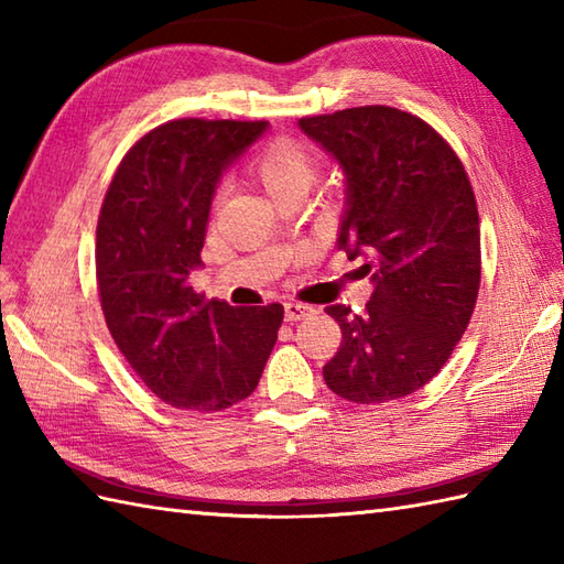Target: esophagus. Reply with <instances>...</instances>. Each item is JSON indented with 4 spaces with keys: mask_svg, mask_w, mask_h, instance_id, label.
<instances>
[{
    "mask_svg": "<svg viewBox=\"0 0 564 564\" xmlns=\"http://www.w3.org/2000/svg\"><path fill=\"white\" fill-rule=\"evenodd\" d=\"M283 313H285V322H297V319H307L310 315H315V307L303 305V303H285Z\"/></svg>",
    "mask_w": 564,
    "mask_h": 564,
    "instance_id": "obj_1",
    "label": "esophagus"
}]
</instances>
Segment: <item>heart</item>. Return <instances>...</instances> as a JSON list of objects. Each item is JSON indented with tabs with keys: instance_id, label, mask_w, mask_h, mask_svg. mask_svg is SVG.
Returning <instances> with one entry per match:
<instances>
[{
	"instance_id": "b5f03b06",
	"label": "heart",
	"mask_w": 564,
	"mask_h": 564,
	"mask_svg": "<svg viewBox=\"0 0 564 564\" xmlns=\"http://www.w3.org/2000/svg\"><path fill=\"white\" fill-rule=\"evenodd\" d=\"M249 174L275 203L289 196H305L315 182L317 162L313 152L293 140H271L249 162Z\"/></svg>"
}]
</instances>
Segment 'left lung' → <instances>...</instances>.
Instances as JSON below:
<instances>
[{"mask_svg": "<svg viewBox=\"0 0 564 564\" xmlns=\"http://www.w3.org/2000/svg\"><path fill=\"white\" fill-rule=\"evenodd\" d=\"M344 172L337 247L364 259L361 315L325 307L341 349L322 368L339 398L378 404L424 388L470 322L480 289V218L451 145L422 118L358 106L297 121Z\"/></svg>", "mask_w": 564, "mask_h": 564, "instance_id": "8db88e82", "label": "left lung"}]
</instances>
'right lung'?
I'll list each match as a JSON object with an SVG mask.
<instances>
[{
  "instance_id": "right-lung-1",
  "label": "right lung",
  "mask_w": 564,
  "mask_h": 564,
  "mask_svg": "<svg viewBox=\"0 0 564 564\" xmlns=\"http://www.w3.org/2000/svg\"><path fill=\"white\" fill-rule=\"evenodd\" d=\"M269 123L170 121L135 142L106 191L97 281L106 325L140 380L176 410L220 412L257 390L283 305L203 301L206 225L225 170Z\"/></svg>"
}]
</instances>
